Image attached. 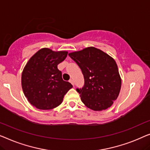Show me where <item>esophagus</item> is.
Instances as JSON below:
<instances>
[{
  "mask_svg": "<svg viewBox=\"0 0 150 150\" xmlns=\"http://www.w3.org/2000/svg\"><path fill=\"white\" fill-rule=\"evenodd\" d=\"M69 82H70V83L72 84L73 86H74V81H73V79H70L69 80Z\"/></svg>",
  "mask_w": 150,
  "mask_h": 150,
  "instance_id": "1",
  "label": "esophagus"
}]
</instances>
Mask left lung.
<instances>
[{"label": "left lung", "mask_w": 150, "mask_h": 150, "mask_svg": "<svg viewBox=\"0 0 150 150\" xmlns=\"http://www.w3.org/2000/svg\"><path fill=\"white\" fill-rule=\"evenodd\" d=\"M69 56L81 69L85 79L83 87L77 88L83 104L94 111L110 107L118 97L122 85L114 59L94 47L71 52Z\"/></svg>", "instance_id": "obj_1"}]
</instances>
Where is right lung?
Listing matches in <instances>:
<instances>
[{
    "instance_id": "right-lung-1",
    "label": "right lung",
    "mask_w": 150,
    "mask_h": 150,
    "mask_svg": "<svg viewBox=\"0 0 150 150\" xmlns=\"http://www.w3.org/2000/svg\"><path fill=\"white\" fill-rule=\"evenodd\" d=\"M68 52H55L42 48L26 63L22 74V87L28 102L36 108L49 110L62 103L73 86L62 79L58 64L66 58Z\"/></svg>"
}]
</instances>
